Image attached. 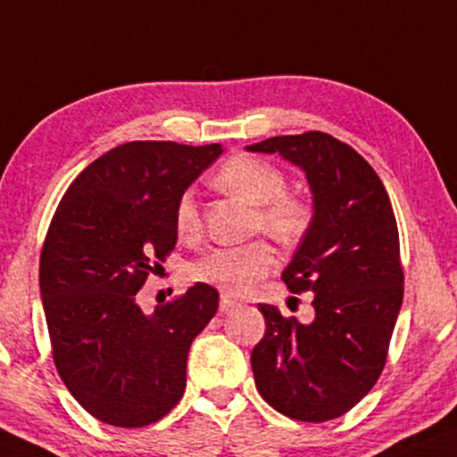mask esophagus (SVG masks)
Here are the masks:
<instances>
[{
    "mask_svg": "<svg viewBox=\"0 0 457 457\" xmlns=\"http://www.w3.org/2000/svg\"><path fill=\"white\" fill-rule=\"evenodd\" d=\"M237 307H239V303L233 301V298H230V296H227V295L220 296V312H222V313L233 312V309H237Z\"/></svg>",
    "mask_w": 457,
    "mask_h": 457,
    "instance_id": "34e87169",
    "label": "esophagus"
}]
</instances>
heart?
Instances as JSON below:
<instances>
[{
  "label": "heart",
  "mask_w": 457,
  "mask_h": 457,
  "mask_svg": "<svg viewBox=\"0 0 457 457\" xmlns=\"http://www.w3.org/2000/svg\"><path fill=\"white\" fill-rule=\"evenodd\" d=\"M216 182L227 193L256 207L254 228L264 230L284 245H295L312 227V205L298 195L286 193V176L271 162L256 156H235L218 171ZM176 228L182 237H195L201 228L199 210L190 190L176 203ZM275 250L264 239L245 245L213 247L193 264V278L224 295H245L256 281L275 269Z\"/></svg>",
  "instance_id": "heart-1"
}]
</instances>
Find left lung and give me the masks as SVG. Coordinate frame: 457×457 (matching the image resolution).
<instances>
[{
    "label": "left lung",
    "mask_w": 457,
    "mask_h": 457,
    "mask_svg": "<svg viewBox=\"0 0 457 457\" xmlns=\"http://www.w3.org/2000/svg\"><path fill=\"white\" fill-rule=\"evenodd\" d=\"M305 171L313 220L281 273L290 292H313L301 324L258 305L264 337L252 349L261 396L286 418L328 421L377 384L403 305L396 218L375 169L328 133L279 135L247 145Z\"/></svg>",
    "instance_id": "left-lung-1"
}]
</instances>
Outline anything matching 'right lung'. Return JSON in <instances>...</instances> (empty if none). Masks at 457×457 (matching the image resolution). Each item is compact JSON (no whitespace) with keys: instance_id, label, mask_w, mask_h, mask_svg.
Masks as SVG:
<instances>
[{"instance_id":"1","label":"right lung","mask_w":457,"mask_h":457,"mask_svg":"<svg viewBox=\"0 0 457 457\" xmlns=\"http://www.w3.org/2000/svg\"><path fill=\"white\" fill-rule=\"evenodd\" d=\"M222 145L129 142L73 179L39 258L53 358L71 396L118 428L154 424L186 390L190 343L218 312L196 281L145 313L137 292L176 247L179 195Z\"/></svg>"}]
</instances>
